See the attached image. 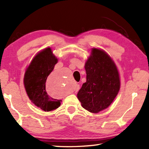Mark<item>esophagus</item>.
<instances>
[{
  "instance_id": "34e87169",
  "label": "esophagus",
  "mask_w": 149,
  "mask_h": 149,
  "mask_svg": "<svg viewBox=\"0 0 149 149\" xmlns=\"http://www.w3.org/2000/svg\"><path fill=\"white\" fill-rule=\"evenodd\" d=\"M79 85L77 84L76 86H75V91L77 92V91H79Z\"/></svg>"
}]
</instances>
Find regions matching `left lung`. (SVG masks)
Returning <instances> with one entry per match:
<instances>
[{"instance_id": "1", "label": "left lung", "mask_w": 149, "mask_h": 149, "mask_svg": "<svg viewBox=\"0 0 149 149\" xmlns=\"http://www.w3.org/2000/svg\"><path fill=\"white\" fill-rule=\"evenodd\" d=\"M85 69L87 80L78 92L77 98L85 109L98 113L109 107L119 92V73L109 55L96 48L92 49Z\"/></svg>"}]
</instances>
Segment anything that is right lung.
Listing matches in <instances>:
<instances>
[{"label":"right lung","mask_w":149,"mask_h":149,"mask_svg":"<svg viewBox=\"0 0 149 149\" xmlns=\"http://www.w3.org/2000/svg\"><path fill=\"white\" fill-rule=\"evenodd\" d=\"M57 62V58L52 53L51 49L48 47L33 58L25 72L24 84L29 99L45 112L56 109L62 101L50 97L46 91L47 77Z\"/></svg>","instance_id":"add662e5"}]
</instances>
